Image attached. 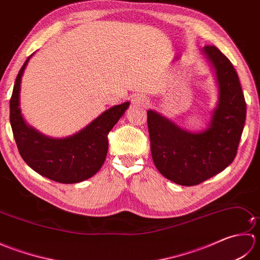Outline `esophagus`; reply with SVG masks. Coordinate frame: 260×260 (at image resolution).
Here are the masks:
<instances>
[{
	"mask_svg": "<svg viewBox=\"0 0 260 260\" xmlns=\"http://www.w3.org/2000/svg\"><path fill=\"white\" fill-rule=\"evenodd\" d=\"M132 105L135 107H139V108H143V107H146L148 105V98L144 95H134L133 98H132Z\"/></svg>",
	"mask_w": 260,
	"mask_h": 260,
	"instance_id": "1",
	"label": "esophagus"
}]
</instances>
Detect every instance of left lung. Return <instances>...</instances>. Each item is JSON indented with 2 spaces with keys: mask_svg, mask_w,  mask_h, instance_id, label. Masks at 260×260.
<instances>
[{
  "mask_svg": "<svg viewBox=\"0 0 260 260\" xmlns=\"http://www.w3.org/2000/svg\"><path fill=\"white\" fill-rule=\"evenodd\" d=\"M201 52L218 87V102L207 128L190 132L155 110H147L153 162L163 176L185 186L201 183L233 163L246 120L244 92L233 63L213 46Z\"/></svg>",
  "mask_w": 260,
  "mask_h": 260,
  "instance_id": "left-lung-1",
  "label": "left lung"
}]
</instances>
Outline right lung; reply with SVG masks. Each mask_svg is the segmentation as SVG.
Segmentation results:
<instances>
[{"label":"right lung","mask_w":260,"mask_h":260,"mask_svg":"<svg viewBox=\"0 0 260 260\" xmlns=\"http://www.w3.org/2000/svg\"><path fill=\"white\" fill-rule=\"evenodd\" d=\"M35 53L26 59L16 77L10 101V123L21 157L45 178L59 183H78L95 175L108 151L107 134L129 107V102L115 105L67 137H50L26 123L21 112L22 76Z\"/></svg>","instance_id":"add662e5"}]
</instances>
